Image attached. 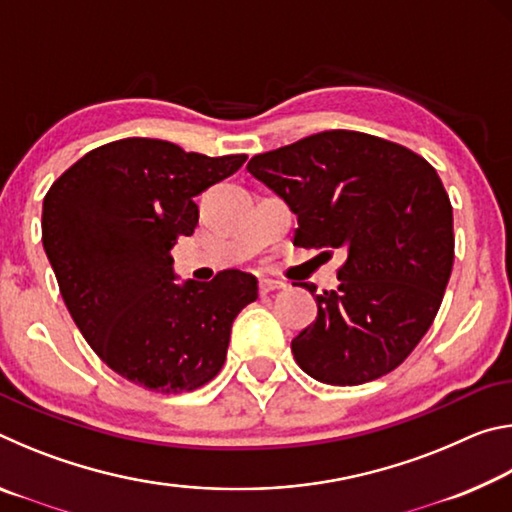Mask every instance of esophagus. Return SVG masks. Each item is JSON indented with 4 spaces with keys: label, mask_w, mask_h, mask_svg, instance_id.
<instances>
[{
    "label": "esophagus",
    "mask_w": 512,
    "mask_h": 512,
    "mask_svg": "<svg viewBox=\"0 0 512 512\" xmlns=\"http://www.w3.org/2000/svg\"><path fill=\"white\" fill-rule=\"evenodd\" d=\"M277 289H284V282L273 280V277H262V280H259V293H271Z\"/></svg>",
    "instance_id": "obj_1"
}]
</instances>
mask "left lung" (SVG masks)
I'll return each mask as SVG.
<instances>
[{"instance_id":"left-lung-1","label":"left lung","mask_w":512,"mask_h":512,"mask_svg":"<svg viewBox=\"0 0 512 512\" xmlns=\"http://www.w3.org/2000/svg\"><path fill=\"white\" fill-rule=\"evenodd\" d=\"M248 171L298 216L293 244L345 250L339 287L291 341L323 384L357 386L395 370L436 318L454 264L452 203L436 169L395 142L325 131L259 153Z\"/></svg>"}]
</instances>
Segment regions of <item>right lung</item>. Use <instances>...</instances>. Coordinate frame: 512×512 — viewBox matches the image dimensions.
I'll return each mask as SVG.
<instances>
[{
	"mask_svg": "<svg viewBox=\"0 0 512 512\" xmlns=\"http://www.w3.org/2000/svg\"><path fill=\"white\" fill-rule=\"evenodd\" d=\"M246 155L210 158L126 137L85 153L42 203V246L83 339L128 381L183 393L216 377L232 320L257 300L250 273L176 284L171 248L194 235V198Z\"/></svg>",
	"mask_w": 512,
	"mask_h": 512,
	"instance_id": "right-lung-1",
	"label": "right lung"
}]
</instances>
